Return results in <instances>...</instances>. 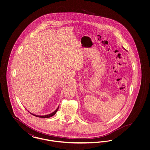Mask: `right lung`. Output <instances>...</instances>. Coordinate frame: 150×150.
<instances>
[{
	"instance_id": "1",
	"label": "right lung",
	"mask_w": 150,
	"mask_h": 150,
	"mask_svg": "<svg viewBox=\"0 0 150 150\" xmlns=\"http://www.w3.org/2000/svg\"><path fill=\"white\" fill-rule=\"evenodd\" d=\"M58 108H59V106L58 107L57 109L54 111V112H53L52 113H51L50 114L47 115H43V116H40V115H36L33 114H32V113H31V112H30V114L31 115H34V116H36V117H42V118H48V117H52V116H53V115H54L56 114V113L57 112V111H58Z\"/></svg>"
}]
</instances>
